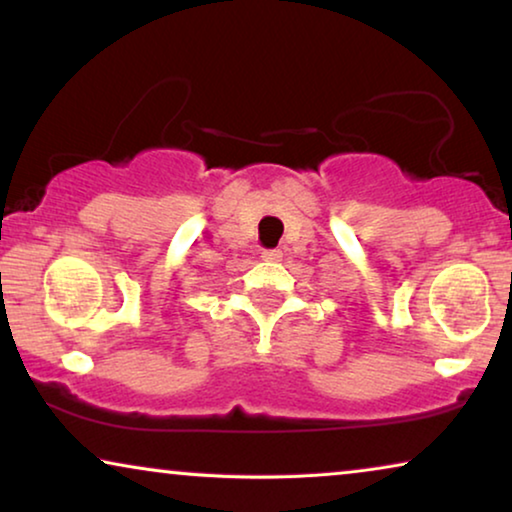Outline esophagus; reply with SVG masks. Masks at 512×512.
I'll return each instance as SVG.
<instances>
[{"instance_id":"obj_1","label":"esophagus","mask_w":512,"mask_h":512,"mask_svg":"<svg viewBox=\"0 0 512 512\" xmlns=\"http://www.w3.org/2000/svg\"><path fill=\"white\" fill-rule=\"evenodd\" d=\"M261 258H263V261H279V258H282V251H279V249H265Z\"/></svg>"}]
</instances>
